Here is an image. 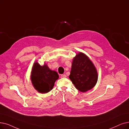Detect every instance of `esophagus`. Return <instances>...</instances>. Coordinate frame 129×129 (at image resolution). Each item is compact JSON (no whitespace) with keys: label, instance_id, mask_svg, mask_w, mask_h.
<instances>
[{"label":"esophagus","instance_id":"obj_1","mask_svg":"<svg viewBox=\"0 0 129 129\" xmlns=\"http://www.w3.org/2000/svg\"><path fill=\"white\" fill-rule=\"evenodd\" d=\"M60 77L61 78H64V77H66V75L65 74H61L60 75Z\"/></svg>","mask_w":129,"mask_h":129}]
</instances>
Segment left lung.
Masks as SVG:
<instances>
[{
  "mask_svg": "<svg viewBox=\"0 0 129 129\" xmlns=\"http://www.w3.org/2000/svg\"><path fill=\"white\" fill-rule=\"evenodd\" d=\"M69 78L76 89L85 92L96 85L98 74L90 59L80 52L73 58Z\"/></svg>",
  "mask_w": 129,
  "mask_h": 129,
  "instance_id": "left-lung-1",
  "label": "left lung"
}]
</instances>
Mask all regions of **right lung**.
I'll list each match as a JSON object with an SVG mask.
<instances>
[{"label":"right lung","instance_id":"1","mask_svg":"<svg viewBox=\"0 0 129 129\" xmlns=\"http://www.w3.org/2000/svg\"><path fill=\"white\" fill-rule=\"evenodd\" d=\"M58 78L57 73L50 70L46 64L41 66L37 61L34 64L30 79L34 87L38 92L47 93L51 91Z\"/></svg>","mask_w":129,"mask_h":129}]
</instances>
